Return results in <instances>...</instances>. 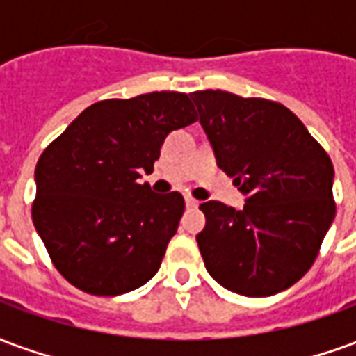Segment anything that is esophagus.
Here are the masks:
<instances>
[{
    "label": "esophagus",
    "instance_id": "esophagus-1",
    "mask_svg": "<svg viewBox=\"0 0 356 356\" xmlns=\"http://www.w3.org/2000/svg\"><path fill=\"white\" fill-rule=\"evenodd\" d=\"M185 204L186 208H196V206H198V200H194L193 196H185Z\"/></svg>",
    "mask_w": 356,
    "mask_h": 356
}]
</instances>
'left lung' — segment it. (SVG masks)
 Listing matches in <instances>:
<instances>
[{
  "mask_svg": "<svg viewBox=\"0 0 356 356\" xmlns=\"http://www.w3.org/2000/svg\"><path fill=\"white\" fill-rule=\"evenodd\" d=\"M191 99L217 165L246 196L244 209L200 204L204 265L227 290L267 298L311 268L336 217L334 165L291 110L257 97L206 89Z\"/></svg>",
  "mask_w": 356,
  "mask_h": 356,
  "instance_id": "1",
  "label": "left lung"
}]
</instances>
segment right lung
Returning a JSON list of instances; mask_svg holds the SVG:
<instances>
[{
  "mask_svg": "<svg viewBox=\"0 0 356 356\" xmlns=\"http://www.w3.org/2000/svg\"><path fill=\"white\" fill-rule=\"evenodd\" d=\"M196 122L186 93L154 91L88 106L35 165L34 227L78 290L120 296L147 284L185 211L179 193L140 185L163 140Z\"/></svg>",
  "mask_w": 356,
  "mask_h": 356,
  "instance_id": "right-lung-1",
  "label": "right lung"
}]
</instances>
